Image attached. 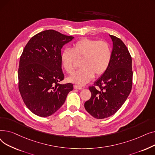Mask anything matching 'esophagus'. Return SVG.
<instances>
[{"mask_svg": "<svg viewBox=\"0 0 155 155\" xmlns=\"http://www.w3.org/2000/svg\"><path fill=\"white\" fill-rule=\"evenodd\" d=\"M74 88L75 89H78V90H82V89L83 88L82 87L80 86H78V85H74Z\"/></svg>", "mask_w": 155, "mask_h": 155, "instance_id": "obj_1", "label": "esophagus"}]
</instances>
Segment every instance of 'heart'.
<instances>
[{"mask_svg":"<svg viewBox=\"0 0 155 155\" xmlns=\"http://www.w3.org/2000/svg\"><path fill=\"white\" fill-rule=\"evenodd\" d=\"M112 54V50L107 43L84 38L73 44L71 50L66 48L63 50L60 59L64 70L71 73L76 58H83L80 65L82 69L70 76L68 81L84 85L90 82L94 74L100 76L106 71L111 61Z\"/></svg>","mask_w":155,"mask_h":155,"instance_id":"obj_1","label":"heart"}]
</instances>
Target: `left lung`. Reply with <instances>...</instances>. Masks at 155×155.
I'll list each match as a JSON object with an SVG mask.
<instances>
[{
  "label": "left lung",
  "instance_id": "obj_1",
  "mask_svg": "<svg viewBox=\"0 0 155 155\" xmlns=\"http://www.w3.org/2000/svg\"><path fill=\"white\" fill-rule=\"evenodd\" d=\"M112 43V59L107 70L97 80L94 86L89 87L92 95L86 101V110L96 119L112 116L121 107L131 91L132 59L127 47L122 41L109 35Z\"/></svg>",
  "mask_w": 155,
  "mask_h": 155
}]
</instances>
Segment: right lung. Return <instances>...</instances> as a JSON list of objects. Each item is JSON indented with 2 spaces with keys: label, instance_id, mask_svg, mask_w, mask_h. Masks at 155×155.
I'll return each instance as SVG.
<instances>
[{
  "label": "right lung",
  "instance_id": "obj_1",
  "mask_svg": "<svg viewBox=\"0 0 155 155\" xmlns=\"http://www.w3.org/2000/svg\"><path fill=\"white\" fill-rule=\"evenodd\" d=\"M74 38L50 29L32 37L24 48L18 70L19 90L27 107L40 117L51 116L64 104L72 84L64 78L62 47Z\"/></svg>",
  "mask_w": 155,
  "mask_h": 155
}]
</instances>
